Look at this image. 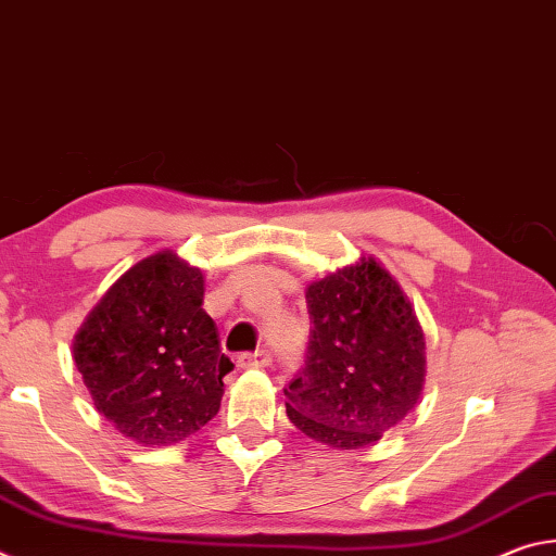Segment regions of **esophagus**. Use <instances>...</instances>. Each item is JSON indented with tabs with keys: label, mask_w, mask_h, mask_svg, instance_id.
I'll return each mask as SVG.
<instances>
[{
	"label": "esophagus",
	"mask_w": 556,
	"mask_h": 556,
	"mask_svg": "<svg viewBox=\"0 0 556 556\" xmlns=\"http://www.w3.org/2000/svg\"><path fill=\"white\" fill-rule=\"evenodd\" d=\"M269 363H271V355H269V351H265V348H260V351H255V353L238 355L240 368H267Z\"/></svg>",
	"instance_id": "34e87169"
}]
</instances>
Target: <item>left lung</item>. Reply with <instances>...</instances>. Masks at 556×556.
Segmentation results:
<instances>
[{
  "label": "left lung",
  "instance_id": "obj_1",
  "mask_svg": "<svg viewBox=\"0 0 556 556\" xmlns=\"http://www.w3.org/2000/svg\"><path fill=\"white\" fill-rule=\"evenodd\" d=\"M312 318L304 368L289 382L287 417L333 448L375 444L419 402L425 333L397 281L375 257L306 287Z\"/></svg>",
  "mask_w": 556,
  "mask_h": 556
}]
</instances>
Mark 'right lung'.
Listing matches in <instances>:
<instances>
[{
    "label": "right lung",
    "instance_id": "obj_1",
    "mask_svg": "<svg viewBox=\"0 0 556 556\" xmlns=\"http://www.w3.org/2000/svg\"><path fill=\"white\" fill-rule=\"evenodd\" d=\"M203 291V271L162 250L129 267L75 333L92 404L137 444H178L220 409L232 363Z\"/></svg>",
    "mask_w": 556,
    "mask_h": 556
}]
</instances>
